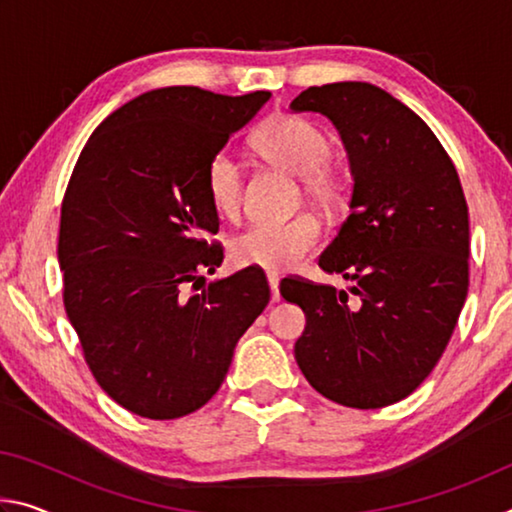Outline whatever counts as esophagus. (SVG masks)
<instances>
[{
  "label": "esophagus",
  "instance_id": "34e87169",
  "mask_svg": "<svg viewBox=\"0 0 512 512\" xmlns=\"http://www.w3.org/2000/svg\"><path fill=\"white\" fill-rule=\"evenodd\" d=\"M268 287H271V298L273 302H280V275L268 273Z\"/></svg>",
  "mask_w": 512,
  "mask_h": 512
}]
</instances>
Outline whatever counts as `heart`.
<instances>
[{
    "instance_id": "1",
    "label": "heart",
    "mask_w": 512,
    "mask_h": 512,
    "mask_svg": "<svg viewBox=\"0 0 512 512\" xmlns=\"http://www.w3.org/2000/svg\"><path fill=\"white\" fill-rule=\"evenodd\" d=\"M257 151L275 167L302 178L305 192L320 203H334L343 194V178L327 164L332 140L314 121L296 115H275L255 135ZM205 192L214 212L237 216L244 192V171L230 151L212 155L205 167ZM320 241L316 216L298 214L284 221H257L232 239V259L241 266L284 271L296 266Z\"/></svg>"
}]
</instances>
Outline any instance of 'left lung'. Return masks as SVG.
<instances>
[{"label":"left lung","mask_w":512,"mask_h":512,"mask_svg":"<svg viewBox=\"0 0 512 512\" xmlns=\"http://www.w3.org/2000/svg\"><path fill=\"white\" fill-rule=\"evenodd\" d=\"M289 108L332 121L354 183L350 216L318 257L352 287L280 282L282 298L307 318L296 361L327 400L381 409L429 377L465 305L470 219L461 180L431 128L377 85H320Z\"/></svg>","instance_id":"1"}]
</instances>
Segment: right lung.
Listing matches in <instances>:
<instances>
[{"instance_id":"right-lung-1","label":"right lung","mask_w":512,"mask_h":512,"mask_svg":"<svg viewBox=\"0 0 512 512\" xmlns=\"http://www.w3.org/2000/svg\"><path fill=\"white\" fill-rule=\"evenodd\" d=\"M268 99L192 85L144 92L101 121L69 178L58 235L67 318L99 386L142 418L210 402L271 300L257 266L210 284L203 275L223 262L207 244L219 214L205 167Z\"/></svg>"}]
</instances>
